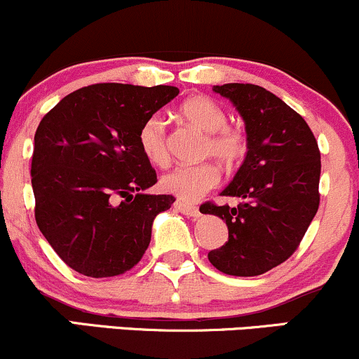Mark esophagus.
<instances>
[{"label": "esophagus", "instance_id": "34e87169", "mask_svg": "<svg viewBox=\"0 0 359 359\" xmlns=\"http://www.w3.org/2000/svg\"><path fill=\"white\" fill-rule=\"evenodd\" d=\"M175 208H176V210H178V212L183 213V215H187V217H193V219H196V217H200V210H198V208L193 207V205L183 203V201H176Z\"/></svg>", "mask_w": 359, "mask_h": 359}]
</instances>
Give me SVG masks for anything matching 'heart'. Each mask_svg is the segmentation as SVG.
<instances>
[{"label":"heart","mask_w":359,"mask_h":359,"mask_svg":"<svg viewBox=\"0 0 359 359\" xmlns=\"http://www.w3.org/2000/svg\"><path fill=\"white\" fill-rule=\"evenodd\" d=\"M180 114L205 134L201 154L212 156L225 168H236L248 154V140L236 128L227 127V114L208 96H191L181 104ZM139 146L144 158L154 166H166L169 161L166 127L159 116H149L139 130ZM220 183L215 164L200 163L180 166L161 178V188L183 201H196Z\"/></svg>","instance_id":"heart-1"}]
</instances>
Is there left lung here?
<instances>
[{"instance_id": "left-lung-1", "label": "left lung", "mask_w": 359, "mask_h": 359, "mask_svg": "<svg viewBox=\"0 0 359 359\" xmlns=\"http://www.w3.org/2000/svg\"><path fill=\"white\" fill-rule=\"evenodd\" d=\"M213 91L231 100L243 116L248 154L220 193L241 203L200 207L229 229V241L208 252V261L225 275H263L297 251L316 217L320 151L307 122L264 88L229 83Z\"/></svg>"}]
</instances>
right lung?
Returning <instances> with one entry per match:
<instances>
[{
	"label": "right lung",
	"mask_w": 359,
	"mask_h": 359,
	"mask_svg": "<svg viewBox=\"0 0 359 359\" xmlns=\"http://www.w3.org/2000/svg\"><path fill=\"white\" fill-rule=\"evenodd\" d=\"M175 86L100 83L64 96L40 120L32 156L35 220L74 271L116 276L135 266L152 222L172 195L144 193L158 183L139 146L149 116L178 96Z\"/></svg>",
	"instance_id": "obj_1"
}]
</instances>
